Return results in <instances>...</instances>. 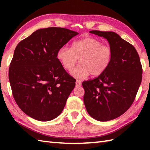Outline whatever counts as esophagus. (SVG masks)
<instances>
[{
    "instance_id": "1",
    "label": "esophagus",
    "mask_w": 150,
    "mask_h": 150,
    "mask_svg": "<svg viewBox=\"0 0 150 150\" xmlns=\"http://www.w3.org/2000/svg\"><path fill=\"white\" fill-rule=\"evenodd\" d=\"M81 86V83L80 81H76V82H75V86L76 87H80Z\"/></svg>"
}]
</instances>
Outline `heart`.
<instances>
[{
	"instance_id": "heart-1",
	"label": "heart",
	"mask_w": 150,
	"mask_h": 150,
	"mask_svg": "<svg viewBox=\"0 0 150 150\" xmlns=\"http://www.w3.org/2000/svg\"><path fill=\"white\" fill-rule=\"evenodd\" d=\"M112 57L111 47L94 37L74 41L71 48L61 46L57 53V60L66 70H71L79 59L80 64L70 71V75L78 80L90 74L94 77L101 75L110 65Z\"/></svg>"
}]
</instances>
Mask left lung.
Instances as JSON below:
<instances>
[{"instance_id": "obj_1", "label": "left lung", "mask_w": 150, "mask_h": 150, "mask_svg": "<svg viewBox=\"0 0 150 150\" xmlns=\"http://www.w3.org/2000/svg\"><path fill=\"white\" fill-rule=\"evenodd\" d=\"M106 39L112 50V60L103 73L82 82L84 103L94 119L105 122L122 115L132 106L142 81V69L133 45L113 31H90Z\"/></svg>"}]
</instances>
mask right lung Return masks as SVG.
<instances>
[{
  "label": "right lung",
  "instance_id": "obj_1",
  "mask_svg": "<svg viewBox=\"0 0 150 150\" xmlns=\"http://www.w3.org/2000/svg\"><path fill=\"white\" fill-rule=\"evenodd\" d=\"M78 34L66 28H43L17 44L9 80L16 103L28 116L44 122L62 113L75 80L57 60V53Z\"/></svg>",
  "mask_w": 150,
  "mask_h": 150
}]
</instances>
